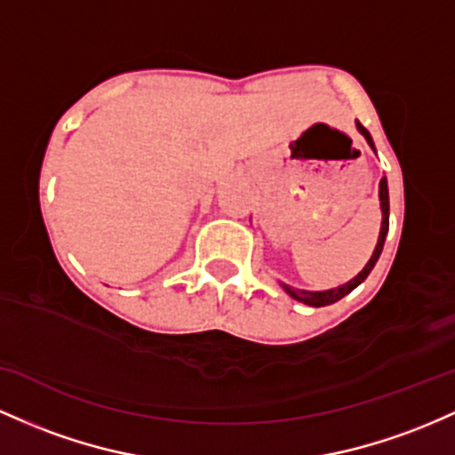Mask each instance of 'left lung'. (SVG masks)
<instances>
[{"label": "left lung", "instance_id": "1", "mask_svg": "<svg viewBox=\"0 0 455 455\" xmlns=\"http://www.w3.org/2000/svg\"><path fill=\"white\" fill-rule=\"evenodd\" d=\"M356 129H359L361 135L365 137L367 144L374 148V141H371V135L367 132V129L363 124H361L359 120H356ZM379 196H380V208H382V226H380V236H379V243H376V249L374 253H371L370 262L365 264V268L361 270L359 275H356L355 279H350L348 283L339 285V288H333V290H323V292H309V290H296V288H290V285H283V290L288 292L292 299L300 300V303L305 305H311V307H324V305H331V303H338L339 299H344L346 294H350L352 290L356 288L361 282H365L367 275L371 273V268H374V264L379 262L380 253H382V247H385V238H387V232H389V188H387V178H382L380 180V188H379Z\"/></svg>", "mask_w": 455, "mask_h": 455}]
</instances>
